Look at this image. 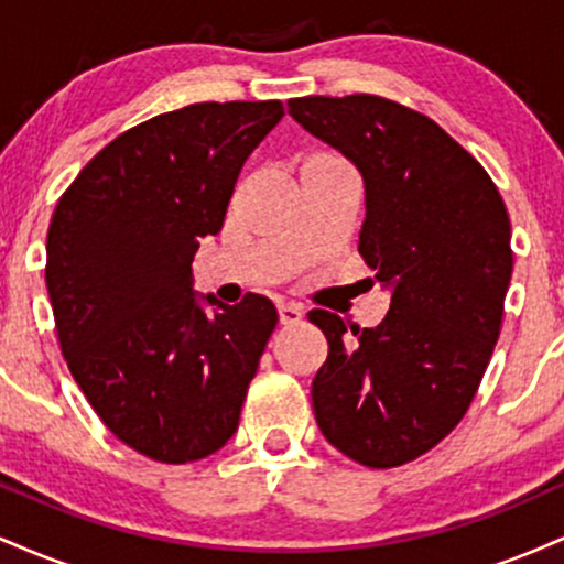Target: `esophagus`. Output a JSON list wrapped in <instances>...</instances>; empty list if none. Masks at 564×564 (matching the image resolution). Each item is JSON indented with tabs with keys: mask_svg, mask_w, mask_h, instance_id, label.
<instances>
[{
	"mask_svg": "<svg viewBox=\"0 0 564 564\" xmlns=\"http://www.w3.org/2000/svg\"><path fill=\"white\" fill-rule=\"evenodd\" d=\"M302 307L294 302H281L278 304V321L283 323V326H294V323L302 321Z\"/></svg>",
	"mask_w": 564,
	"mask_h": 564,
	"instance_id": "esophagus-1",
	"label": "esophagus"
}]
</instances>
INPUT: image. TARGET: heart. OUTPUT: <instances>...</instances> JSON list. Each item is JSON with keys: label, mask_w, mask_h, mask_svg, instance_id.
<instances>
[{"label": "heart", "mask_w": 564, "mask_h": 564, "mask_svg": "<svg viewBox=\"0 0 564 564\" xmlns=\"http://www.w3.org/2000/svg\"><path fill=\"white\" fill-rule=\"evenodd\" d=\"M313 161H332V159H326V156H318V159H313Z\"/></svg>", "instance_id": "1"}]
</instances>
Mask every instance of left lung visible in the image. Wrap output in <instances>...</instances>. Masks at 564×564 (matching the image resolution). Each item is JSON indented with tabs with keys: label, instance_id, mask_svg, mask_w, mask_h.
I'll list each match as a JSON object with an SVG mask.
<instances>
[{
	"label": "left lung",
	"instance_id": "1",
	"mask_svg": "<svg viewBox=\"0 0 564 564\" xmlns=\"http://www.w3.org/2000/svg\"><path fill=\"white\" fill-rule=\"evenodd\" d=\"M289 116L364 177L358 251L390 291L377 328L307 315L328 341L315 422L352 462L400 467L462 422L494 355L514 262L507 206L443 127L400 102L294 97Z\"/></svg>",
	"mask_w": 564,
	"mask_h": 564
}]
</instances>
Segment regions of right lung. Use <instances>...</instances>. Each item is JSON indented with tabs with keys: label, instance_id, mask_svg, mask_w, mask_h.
<instances>
[{
	"label": "right lung",
	"instance_id": "1",
	"mask_svg": "<svg viewBox=\"0 0 564 564\" xmlns=\"http://www.w3.org/2000/svg\"><path fill=\"white\" fill-rule=\"evenodd\" d=\"M281 119L278 100L153 116L57 200L44 278L63 358L102 424L153 462H198L238 430L278 313L260 294L232 307L196 294L191 264Z\"/></svg>",
	"mask_w": 564,
	"mask_h": 564
}]
</instances>
